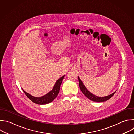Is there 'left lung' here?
<instances>
[{"mask_svg": "<svg viewBox=\"0 0 134 134\" xmlns=\"http://www.w3.org/2000/svg\"><path fill=\"white\" fill-rule=\"evenodd\" d=\"M78 79H79V86H80V88L81 90L82 91L83 93L85 95V96H86L88 99H90L91 101H95V102L106 101L108 100L109 99H110L114 95V94L116 93V91H115L114 93H112L111 94L109 95H108V96H106V97H99L96 96V95L93 94L92 93H91L90 92H89L88 91V90L86 88V87L84 85L82 81L80 80L79 76H78Z\"/></svg>", "mask_w": 134, "mask_h": 134, "instance_id": "8db88e82", "label": "left lung"}]
</instances>
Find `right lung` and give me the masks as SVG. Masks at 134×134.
Here are the masks:
<instances>
[{"instance_id":"right-lung-1","label":"right lung","mask_w":134,"mask_h":134,"mask_svg":"<svg viewBox=\"0 0 134 134\" xmlns=\"http://www.w3.org/2000/svg\"><path fill=\"white\" fill-rule=\"evenodd\" d=\"M65 77V75L62 76V77L59 79L58 80L56 81L55 84H54L52 90L50 91L49 93H48L47 94L44 95V96H42L41 97H34L32 95H30V94L26 93L25 91H24L23 89V92L25 94V95L27 97V98L31 100L33 102L37 104H46L49 103H50L52 101L54 100V99L57 97L58 95L59 90L61 84L62 83V81Z\"/></svg>"}]
</instances>
